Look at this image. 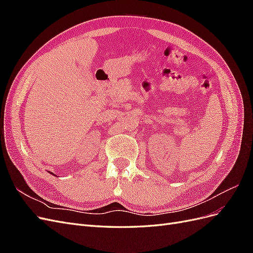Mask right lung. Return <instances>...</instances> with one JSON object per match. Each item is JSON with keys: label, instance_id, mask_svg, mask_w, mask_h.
Instances as JSON below:
<instances>
[{"label": "right lung", "instance_id": "1", "mask_svg": "<svg viewBox=\"0 0 253 253\" xmlns=\"http://www.w3.org/2000/svg\"><path fill=\"white\" fill-rule=\"evenodd\" d=\"M48 173H50V174H52V173H51V172H49V171H48ZM52 175H55V174H52ZM55 176H57V175H55Z\"/></svg>", "mask_w": 253, "mask_h": 253}]
</instances>
